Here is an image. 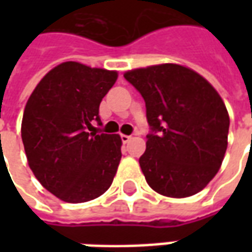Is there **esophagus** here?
Here are the masks:
<instances>
[{
  "label": "esophagus",
  "mask_w": 252,
  "mask_h": 252,
  "mask_svg": "<svg viewBox=\"0 0 252 252\" xmlns=\"http://www.w3.org/2000/svg\"><path fill=\"white\" fill-rule=\"evenodd\" d=\"M121 142L123 143H128L129 142V139H131V136H128V135H121Z\"/></svg>",
  "instance_id": "1"
}]
</instances>
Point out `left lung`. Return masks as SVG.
Instances as JSON below:
<instances>
[{
    "mask_svg": "<svg viewBox=\"0 0 252 252\" xmlns=\"http://www.w3.org/2000/svg\"><path fill=\"white\" fill-rule=\"evenodd\" d=\"M146 102L150 133L139 163L151 189L189 197L217 174L227 150L229 116L211 83L166 63L124 74Z\"/></svg>",
    "mask_w": 252,
    "mask_h": 252,
    "instance_id": "1",
    "label": "left lung"
}]
</instances>
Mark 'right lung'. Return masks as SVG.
<instances>
[{
  "mask_svg": "<svg viewBox=\"0 0 252 252\" xmlns=\"http://www.w3.org/2000/svg\"><path fill=\"white\" fill-rule=\"evenodd\" d=\"M117 72L64 62L47 72L25 105L21 137L31 170L66 202L104 194L121 159V139L92 131Z\"/></svg>",
  "mask_w": 252,
  "mask_h": 252,
  "instance_id": "right-lung-1",
  "label": "right lung"
}]
</instances>
